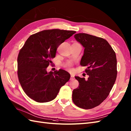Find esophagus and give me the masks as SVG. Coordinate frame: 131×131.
<instances>
[{"label":"esophagus","mask_w":131,"mask_h":131,"mask_svg":"<svg viewBox=\"0 0 131 131\" xmlns=\"http://www.w3.org/2000/svg\"><path fill=\"white\" fill-rule=\"evenodd\" d=\"M70 79H71V81L74 80V76L73 75H71V78H70Z\"/></svg>","instance_id":"obj_1"}]
</instances>
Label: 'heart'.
<instances>
[{"mask_svg":"<svg viewBox=\"0 0 131 131\" xmlns=\"http://www.w3.org/2000/svg\"><path fill=\"white\" fill-rule=\"evenodd\" d=\"M72 66V63L71 62H67L63 64V66L64 67L68 68L69 70H70V71L72 70V68H71Z\"/></svg>","mask_w":131,"mask_h":131,"instance_id":"b5f03b06","label":"heart"}]
</instances>
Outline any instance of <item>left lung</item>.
Listing matches in <instances>:
<instances>
[{"label": "left lung", "mask_w": 131, "mask_h": 131, "mask_svg": "<svg viewBox=\"0 0 131 131\" xmlns=\"http://www.w3.org/2000/svg\"><path fill=\"white\" fill-rule=\"evenodd\" d=\"M74 38L84 48L81 65L87 67L88 78L75 77L79 86L73 91L72 100L79 108L91 109L106 100L115 83L116 53L103 38L86 33L76 34Z\"/></svg>", "instance_id": "8db88e82"}]
</instances>
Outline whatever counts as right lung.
I'll return each mask as SVG.
<instances>
[{
    "instance_id": "right-lung-1",
    "label": "right lung",
    "mask_w": 131,
    "mask_h": 131,
    "mask_svg": "<svg viewBox=\"0 0 131 131\" xmlns=\"http://www.w3.org/2000/svg\"><path fill=\"white\" fill-rule=\"evenodd\" d=\"M76 33L73 30H44L31 35L18 56V77L28 96L39 103L53 100L71 77L63 69L48 73L58 47Z\"/></svg>"
}]
</instances>
